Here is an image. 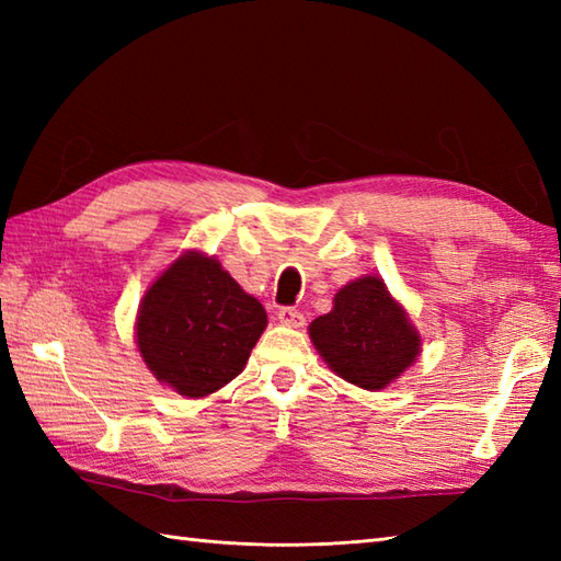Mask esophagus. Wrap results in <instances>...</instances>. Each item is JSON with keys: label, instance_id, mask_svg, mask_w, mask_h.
I'll list each match as a JSON object with an SVG mask.
<instances>
[{"label": "esophagus", "instance_id": "1", "mask_svg": "<svg viewBox=\"0 0 561 561\" xmlns=\"http://www.w3.org/2000/svg\"><path fill=\"white\" fill-rule=\"evenodd\" d=\"M277 318H279V323L287 325V328H301L304 325V316L296 311V308H289V306L279 308Z\"/></svg>", "mask_w": 561, "mask_h": 561}]
</instances>
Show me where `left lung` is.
<instances>
[{
    "mask_svg": "<svg viewBox=\"0 0 561 561\" xmlns=\"http://www.w3.org/2000/svg\"><path fill=\"white\" fill-rule=\"evenodd\" d=\"M332 304L330 313L313 320L308 335L340 378L364 390H380L416 362L420 332L383 279L344 284Z\"/></svg>",
    "mask_w": 561,
    "mask_h": 561,
    "instance_id": "1",
    "label": "left lung"
}]
</instances>
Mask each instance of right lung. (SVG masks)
I'll return each mask as SVG.
<instances>
[{
    "label": "right lung",
    "mask_w": 561,
    "mask_h": 561,
    "mask_svg": "<svg viewBox=\"0 0 561 561\" xmlns=\"http://www.w3.org/2000/svg\"><path fill=\"white\" fill-rule=\"evenodd\" d=\"M265 325V308L219 260L187 250L147 289L135 328L159 383L205 398L243 371Z\"/></svg>",
    "instance_id": "1"
}]
</instances>
